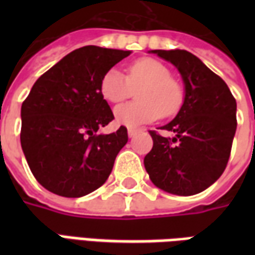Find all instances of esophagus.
<instances>
[{
  "label": "esophagus",
  "instance_id": "1",
  "mask_svg": "<svg viewBox=\"0 0 255 255\" xmlns=\"http://www.w3.org/2000/svg\"><path fill=\"white\" fill-rule=\"evenodd\" d=\"M136 133H138V131H136V129H131V128L128 129V136H129V138H133Z\"/></svg>",
  "mask_w": 255,
  "mask_h": 255
}]
</instances>
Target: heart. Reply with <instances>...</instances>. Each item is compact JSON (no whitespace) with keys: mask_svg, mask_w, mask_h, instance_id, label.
Listing matches in <instances>:
<instances>
[{"mask_svg":"<svg viewBox=\"0 0 255 255\" xmlns=\"http://www.w3.org/2000/svg\"><path fill=\"white\" fill-rule=\"evenodd\" d=\"M139 88V102L123 104L115 109V122L119 126L136 128L154 122L158 116L169 117L183 104L180 83L171 78L169 68L154 58H140L132 63L127 76L112 68L101 80L102 97L112 104L127 100Z\"/></svg>","mask_w":255,"mask_h":255,"instance_id":"b5f03b06","label":"heart"}]
</instances>
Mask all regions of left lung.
Instances as JSON below:
<instances>
[{"instance_id":"8db88e82","label":"left lung","mask_w":255,"mask_h":255,"mask_svg":"<svg viewBox=\"0 0 255 255\" xmlns=\"http://www.w3.org/2000/svg\"><path fill=\"white\" fill-rule=\"evenodd\" d=\"M175 65L184 84L176 117L150 131L153 149L144 168L155 187L175 195H194L210 187L224 172L236 131V101L219 75L187 50H150Z\"/></svg>"}]
</instances>
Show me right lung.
<instances>
[{
  "mask_svg": "<svg viewBox=\"0 0 255 255\" xmlns=\"http://www.w3.org/2000/svg\"><path fill=\"white\" fill-rule=\"evenodd\" d=\"M131 54L100 46L73 50L36 80L21 105V149L32 175L61 197L79 198L109 177L127 128L97 133L115 119L101 80Z\"/></svg>",
  "mask_w": 255,
  "mask_h": 255,
  "instance_id": "add662e5",
  "label": "right lung"
}]
</instances>
